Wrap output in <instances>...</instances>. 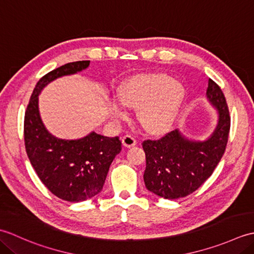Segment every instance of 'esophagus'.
<instances>
[{
	"mask_svg": "<svg viewBox=\"0 0 254 254\" xmlns=\"http://www.w3.org/2000/svg\"><path fill=\"white\" fill-rule=\"evenodd\" d=\"M122 144H123V146L130 148V147L135 146L136 139L134 138L132 135H130V134H127V135H124L122 137Z\"/></svg>",
	"mask_w": 254,
	"mask_h": 254,
	"instance_id": "1",
	"label": "esophagus"
}]
</instances>
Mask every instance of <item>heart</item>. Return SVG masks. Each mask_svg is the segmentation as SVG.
<instances>
[{"instance_id": "heart-1", "label": "heart", "mask_w": 254, "mask_h": 254, "mask_svg": "<svg viewBox=\"0 0 254 254\" xmlns=\"http://www.w3.org/2000/svg\"><path fill=\"white\" fill-rule=\"evenodd\" d=\"M120 99L109 101L113 117L127 116L126 106L137 108V119L149 133L168 130L180 109L185 89L168 75L154 74L134 77L119 91Z\"/></svg>"}]
</instances>
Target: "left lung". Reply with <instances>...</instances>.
<instances>
[{
  "mask_svg": "<svg viewBox=\"0 0 254 254\" xmlns=\"http://www.w3.org/2000/svg\"><path fill=\"white\" fill-rule=\"evenodd\" d=\"M208 101L218 110V123L205 141H191L179 130L156 141L146 139L144 182L147 190L164 198L176 199L193 193L212 176L227 146L230 116L219 86L208 79Z\"/></svg>",
  "mask_w": 254,
  "mask_h": 254,
  "instance_id": "1",
  "label": "left lung"
}]
</instances>
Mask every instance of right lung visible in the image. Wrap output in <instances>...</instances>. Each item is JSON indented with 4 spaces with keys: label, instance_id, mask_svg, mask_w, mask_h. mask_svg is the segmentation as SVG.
<instances>
[{
    "label": "right lung",
    "instance_id": "1",
    "mask_svg": "<svg viewBox=\"0 0 254 254\" xmlns=\"http://www.w3.org/2000/svg\"><path fill=\"white\" fill-rule=\"evenodd\" d=\"M90 61L64 64L42 76L32 91L24 120L26 153L41 182L67 202H82L100 193L110 165L121 152L118 136L95 132L79 139H62L47 131L38 109V96L52 80L87 68Z\"/></svg>",
    "mask_w": 254,
    "mask_h": 254
}]
</instances>
